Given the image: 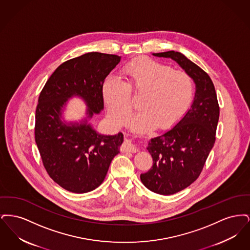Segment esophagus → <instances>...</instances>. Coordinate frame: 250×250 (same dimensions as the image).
I'll use <instances>...</instances> for the list:
<instances>
[{
    "label": "esophagus",
    "mask_w": 250,
    "mask_h": 250,
    "mask_svg": "<svg viewBox=\"0 0 250 250\" xmlns=\"http://www.w3.org/2000/svg\"><path fill=\"white\" fill-rule=\"evenodd\" d=\"M123 150L135 153L138 151V146L130 140H126L123 144Z\"/></svg>",
    "instance_id": "34e87169"
}]
</instances>
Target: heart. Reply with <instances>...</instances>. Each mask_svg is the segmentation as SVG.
I'll list each match as a JSON object with an SVG mask.
<instances>
[{"mask_svg": "<svg viewBox=\"0 0 250 250\" xmlns=\"http://www.w3.org/2000/svg\"><path fill=\"white\" fill-rule=\"evenodd\" d=\"M125 82L107 77L102 95L111 120L125 124L132 111L131 92L144 94L138 112L130 121L131 130L148 133L175 124L190 107L195 85L188 73L148 58L133 60L123 68Z\"/></svg>", "mask_w": 250, "mask_h": 250, "instance_id": "b5f03b06", "label": "heart"}]
</instances>
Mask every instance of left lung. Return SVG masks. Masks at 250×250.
<instances>
[{
  "label": "left lung",
  "instance_id": "obj_1",
  "mask_svg": "<svg viewBox=\"0 0 250 250\" xmlns=\"http://www.w3.org/2000/svg\"><path fill=\"white\" fill-rule=\"evenodd\" d=\"M175 61L195 83L190 108L172 128L152 138L147 150L153 166L141 174L143 185L160 195H171L189 187L202 172L214 147L219 106L214 83L200 66L174 50L153 53Z\"/></svg>",
  "mask_w": 250,
  "mask_h": 250
}]
</instances>
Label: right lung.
I'll list each match as a JSON object with an SVG mask.
<instances>
[{
    "label": "right lung",
    "mask_w": 250,
    "mask_h": 250,
    "mask_svg": "<svg viewBox=\"0 0 250 250\" xmlns=\"http://www.w3.org/2000/svg\"><path fill=\"white\" fill-rule=\"evenodd\" d=\"M121 56L89 52L62 63L52 73L38 98L36 143L51 179L65 190L87 193L98 188L113 157L120 153L124 135H104L90 120L104 109L102 86ZM81 98L87 108L80 121L63 118L67 102Z\"/></svg>",
    "instance_id": "right-lung-1"
}]
</instances>
